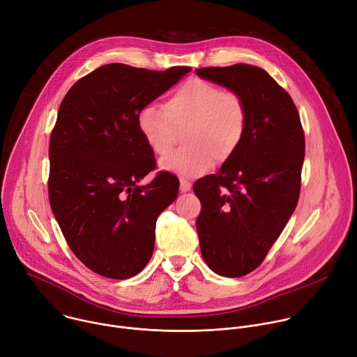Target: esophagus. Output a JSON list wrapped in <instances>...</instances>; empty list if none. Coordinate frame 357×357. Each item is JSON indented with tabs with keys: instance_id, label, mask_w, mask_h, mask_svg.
<instances>
[{
	"instance_id": "obj_1",
	"label": "esophagus",
	"mask_w": 357,
	"mask_h": 357,
	"mask_svg": "<svg viewBox=\"0 0 357 357\" xmlns=\"http://www.w3.org/2000/svg\"><path fill=\"white\" fill-rule=\"evenodd\" d=\"M190 188H192V183L188 179L181 178V186H179L181 192H188V190H190Z\"/></svg>"
}]
</instances>
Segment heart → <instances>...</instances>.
Listing matches in <instances>:
<instances>
[{
	"mask_svg": "<svg viewBox=\"0 0 357 357\" xmlns=\"http://www.w3.org/2000/svg\"><path fill=\"white\" fill-rule=\"evenodd\" d=\"M139 132L158 157L169 154L178 132L183 148L161 161L165 171L197 176L218 164L230 161L243 144L248 128L244 97L205 79L182 83L164 103V109L145 106L137 117Z\"/></svg>",
	"mask_w": 357,
	"mask_h": 357,
	"instance_id": "heart-1",
	"label": "heart"
}]
</instances>
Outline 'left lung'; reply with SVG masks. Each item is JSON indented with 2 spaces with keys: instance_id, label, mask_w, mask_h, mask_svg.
I'll use <instances>...</instances> for the list:
<instances>
[{
  "instance_id": "1",
  "label": "left lung",
  "mask_w": 357,
  "mask_h": 357,
  "mask_svg": "<svg viewBox=\"0 0 357 357\" xmlns=\"http://www.w3.org/2000/svg\"><path fill=\"white\" fill-rule=\"evenodd\" d=\"M195 72L240 93L248 106L234 157L193 183L202 257L216 274L237 278L264 261L296 208L305 134L291 96L264 69L237 63Z\"/></svg>"
}]
</instances>
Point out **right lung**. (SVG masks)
Here are the masks:
<instances>
[{
    "label": "right lung",
    "mask_w": 357,
    "mask_h": 357,
    "mask_svg": "<svg viewBox=\"0 0 357 357\" xmlns=\"http://www.w3.org/2000/svg\"><path fill=\"white\" fill-rule=\"evenodd\" d=\"M192 69L100 66L62 100L49 141V203L75 256L96 274L126 280L149 261L160 213L179 181L160 171L142 138L138 113Z\"/></svg>",
    "instance_id": "obj_1"
}]
</instances>
